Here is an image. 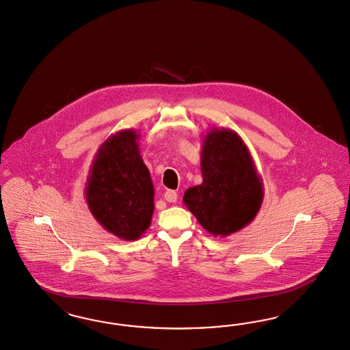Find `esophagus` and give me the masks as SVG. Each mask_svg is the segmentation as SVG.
<instances>
[{"label": "esophagus", "instance_id": "obj_1", "mask_svg": "<svg viewBox=\"0 0 350 350\" xmlns=\"http://www.w3.org/2000/svg\"><path fill=\"white\" fill-rule=\"evenodd\" d=\"M164 199L168 202H177V192L173 190H167L164 192Z\"/></svg>", "mask_w": 350, "mask_h": 350}]
</instances>
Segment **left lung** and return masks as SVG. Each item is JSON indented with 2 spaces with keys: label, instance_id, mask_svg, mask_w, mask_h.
<instances>
[{
  "label": "left lung",
  "instance_id": "left-lung-1",
  "mask_svg": "<svg viewBox=\"0 0 350 350\" xmlns=\"http://www.w3.org/2000/svg\"><path fill=\"white\" fill-rule=\"evenodd\" d=\"M202 183L187 189L183 204L206 232L226 237L254 221L265 189L243 138L228 128L202 136Z\"/></svg>",
  "mask_w": 350,
  "mask_h": 350
}]
</instances>
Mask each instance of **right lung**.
Returning a JSON list of instances; mask_svg holds the SVG:
<instances>
[{
	"label": "right lung",
	"mask_w": 350,
	"mask_h": 350,
	"mask_svg": "<svg viewBox=\"0 0 350 350\" xmlns=\"http://www.w3.org/2000/svg\"><path fill=\"white\" fill-rule=\"evenodd\" d=\"M139 133L123 129L106 138L96 152L85 182V202L107 232L135 241L154 213V185L139 155Z\"/></svg>",
	"instance_id": "add662e5"
}]
</instances>
